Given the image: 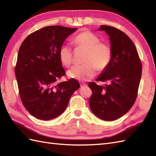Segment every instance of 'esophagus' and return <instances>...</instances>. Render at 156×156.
Masks as SVG:
<instances>
[{
	"label": "esophagus",
	"instance_id": "esophagus-1",
	"mask_svg": "<svg viewBox=\"0 0 156 156\" xmlns=\"http://www.w3.org/2000/svg\"><path fill=\"white\" fill-rule=\"evenodd\" d=\"M86 86H87V84L84 83V82H80V87H86Z\"/></svg>",
	"mask_w": 156,
	"mask_h": 156
}]
</instances>
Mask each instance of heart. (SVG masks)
<instances>
[{
  "mask_svg": "<svg viewBox=\"0 0 156 156\" xmlns=\"http://www.w3.org/2000/svg\"><path fill=\"white\" fill-rule=\"evenodd\" d=\"M76 47L86 50L82 62L84 64L74 66L68 72L69 77L80 81L90 80L98 71H103L110 64L112 57L111 45L101 41L93 33L85 30L80 32L73 40ZM59 58L62 64L70 67L73 62V52L70 47L64 45L59 49Z\"/></svg>",
  "mask_w": 156,
  "mask_h": 156,
  "instance_id": "b5f03b06",
  "label": "heart"
}]
</instances>
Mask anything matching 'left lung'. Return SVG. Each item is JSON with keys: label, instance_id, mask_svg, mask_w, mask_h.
Instances as JSON below:
<instances>
[{"label": "left lung", "instance_id": "left-lung-1", "mask_svg": "<svg viewBox=\"0 0 156 156\" xmlns=\"http://www.w3.org/2000/svg\"><path fill=\"white\" fill-rule=\"evenodd\" d=\"M110 37L112 57L97 81L107 82L105 87L90 82L89 100L92 112L104 121L120 118L133 107L137 97L142 65L136 48L124 32L111 26L101 25Z\"/></svg>", "mask_w": 156, "mask_h": 156}]
</instances>
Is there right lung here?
I'll list each match as a JSON object with an SVG mask.
<instances>
[{
    "instance_id": "obj_1",
    "label": "right lung",
    "mask_w": 156,
    "mask_h": 156,
    "mask_svg": "<svg viewBox=\"0 0 156 156\" xmlns=\"http://www.w3.org/2000/svg\"><path fill=\"white\" fill-rule=\"evenodd\" d=\"M76 29L58 25L41 28L28 35L19 48L15 73L20 98L27 111L38 119L51 120L62 114L80 87L74 78L58 82L66 76L59 49Z\"/></svg>"
}]
</instances>
